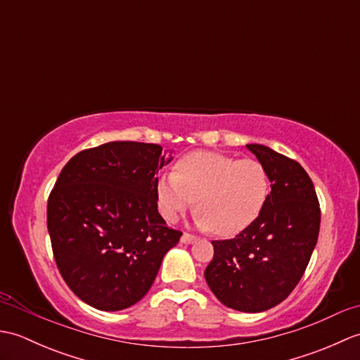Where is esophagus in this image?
Returning <instances> with one entry per match:
<instances>
[{"label": "esophagus", "instance_id": "1", "mask_svg": "<svg viewBox=\"0 0 360 360\" xmlns=\"http://www.w3.org/2000/svg\"><path fill=\"white\" fill-rule=\"evenodd\" d=\"M196 241V238L193 235H190V233H184L181 236V243H184V244H192V243H195Z\"/></svg>", "mask_w": 360, "mask_h": 360}]
</instances>
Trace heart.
Listing matches in <instances>:
<instances>
[{
	"label": "heart",
	"instance_id": "b5f03b06",
	"mask_svg": "<svg viewBox=\"0 0 360 360\" xmlns=\"http://www.w3.org/2000/svg\"><path fill=\"white\" fill-rule=\"evenodd\" d=\"M269 186L267 172L255 159L195 151L179 160L176 173L159 176L155 192L159 212L170 223L198 198L196 224L218 235H233L262 213Z\"/></svg>",
	"mask_w": 360,
	"mask_h": 360
}]
</instances>
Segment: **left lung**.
Returning a JSON list of instances; mask_svg holds the SVG:
<instances>
[{
    "instance_id": "obj_1",
    "label": "left lung",
    "mask_w": 360,
    "mask_h": 360,
    "mask_svg": "<svg viewBox=\"0 0 360 360\" xmlns=\"http://www.w3.org/2000/svg\"><path fill=\"white\" fill-rule=\"evenodd\" d=\"M269 176L264 207L232 240L212 241L215 254L204 272L218 300L241 312H263L292 292L314 250L320 209L303 167L266 145H246Z\"/></svg>"
}]
</instances>
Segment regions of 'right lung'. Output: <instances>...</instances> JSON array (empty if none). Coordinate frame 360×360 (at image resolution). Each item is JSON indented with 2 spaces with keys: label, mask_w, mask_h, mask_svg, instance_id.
Returning a JSON list of instances; mask_svg holds the SVG:
<instances>
[{
  "label": "right lung",
  "mask_w": 360,
  "mask_h": 360,
  "mask_svg": "<svg viewBox=\"0 0 360 360\" xmlns=\"http://www.w3.org/2000/svg\"><path fill=\"white\" fill-rule=\"evenodd\" d=\"M156 143L117 141L68 162L48 201L53 257L66 285L101 311L133 307L148 292L181 232L158 212L156 174L172 162Z\"/></svg>",
  "instance_id": "right-lung-1"
}]
</instances>
